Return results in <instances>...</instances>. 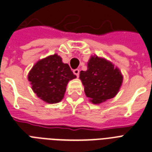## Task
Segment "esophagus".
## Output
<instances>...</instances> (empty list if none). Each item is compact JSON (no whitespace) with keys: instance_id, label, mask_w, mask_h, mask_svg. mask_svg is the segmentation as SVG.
I'll list each match as a JSON object with an SVG mask.
<instances>
[{"instance_id":"34e87169","label":"esophagus","mask_w":152,"mask_h":152,"mask_svg":"<svg viewBox=\"0 0 152 152\" xmlns=\"http://www.w3.org/2000/svg\"><path fill=\"white\" fill-rule=\"evenodd\" d=\"M73 73L75 74L77 77H78L79 76V73H80V71H79V69H75V70H74L73 71Z\"/></svg>"}]
</instances>
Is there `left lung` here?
<instances>
[{
	"label": "left lung",
	"mask_w": 152,
	"mask_h": 152,
	"mask_svg": "<svg viewBox=\"0 0 152 152\" xmlns=\"http://www.w3.org/2000/svg\"><path fill=\"white\" fill-rule=\"evenodd\" d=\"M85 93L96 102L113 97L122 85L123 75L117 67L106 59L91 56L88 70L80 72Z\"/></svg>",
	"instance_id": "8db88e82"
}]
</instances>
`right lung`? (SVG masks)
I'll return each mask as SVG.
<instances>
[{"instance_id":"obj_1","label":"right lung","mask_w":152,"mask_h":152,"mask_svg":"<svg viewBox=\"0 0 152 152\" xmlns=\"http://www.w3.org/2000/svg\"><path fill=\"white\" fill-rule=\"evenodd\" d=\"M75 77L69 65L64 64L57 54L39 61L28 75L34 91L50 103L62 99L68 81Z\"/></svg>"}]
</instances>
